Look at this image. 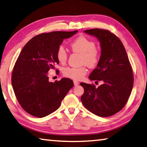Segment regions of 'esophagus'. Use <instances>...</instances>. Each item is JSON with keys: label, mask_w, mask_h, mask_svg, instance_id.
I'll return each mask as SVG.
<instances>
[{"label": "esophagus", "mask_w": 147, "mask_h": 147, "mask_svg": "<svg viewBox=\"0 0 147 147\" xmlns=\"http://www.w3.org/2000/svg\"><path fill=\"white\" fill-rule=\"evenodd\" d=\"M74 86H77V85L79 84V82L77 81H76V80H74Z\"/></svg>", "instance_id": "1"}]
</instances>
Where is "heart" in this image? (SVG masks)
<instances>
[{
    "mask_svg": "<svg viewBox=\"0 0 147 147\" xmlns=\"http://www.w3.org/2000/svg\"><path fill=\"white\" fill-rule=\"evenodd\" d=\"M71 51L81 54V63L86 64L90 68H94L98 65L100 60V53L96 48L94 41L88 38L81 36L75 39L70 43ZM56 57L58 61L64 64L67 61L68 52L63 45L59 46L56 51ZM88 70L85 65L79 68L66 67L63 68V76L75 80L81 79L87 74Z\"/></svg>",
    "mask_w": 147,
    "mask_h": 147,
    "instance_id": "b5f03b06",
    "label": "heart"
}]
</instances>
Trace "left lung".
<instances>
[{"label": "left lung", "instance_id": "1", "mask_svg": "<svg viewBox=\"0 0 147 147\" xmlns=\"http://www.w3.org/2000/svg\"><path fill=\"white\" fill-rule=\"evenodd\" d=\"M86 33L98 38L101 56L97 67L89 76L90 80L101 81L98 88L81 82L84 92L81 96L84 106L101 117L114 115L128 101L134 84L133 71L125 47L120 40L109 30L91 29Z\"/></svg>", "mask_w": 147, "mask_h": 147}]
</instances>
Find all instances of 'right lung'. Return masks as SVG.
<instances>
[{
	"label": "right lung",
	"mask_w": 147,
	"mask_h": 147,
	"mask_svg": "<svg viewBox=\"0 0 147 147\" xmlns=\"http://www.w3.org/2000/svg\"><path fill=\"white\" fill-rule=\"evenodd\" d=\"M77 31L41 33L22 49L13 69L11 83L19 104L30 115L42 118L54 112L74 86L68 78L49 82L48 71L59 64L56 51L63 40Z\"/></svg>",
	"instance_id": "1"
}]
</instances>
